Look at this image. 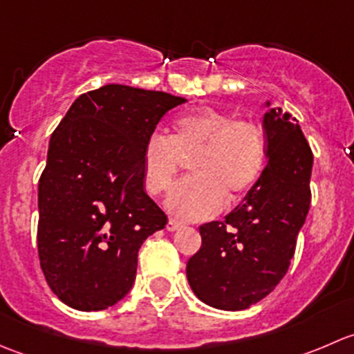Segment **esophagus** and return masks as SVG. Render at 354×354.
I'll return each instance as SVG.
<instances>
[{"label": "esophagus", "instance_id": "esophagus-1", "mask_svg": "<svg viewBox=\"0 0 354 354\" xmlns=\"http://www.w3.org/2000/svg\"><path fill=\"white\" fill-rule=\"evenodd\" d=\"M181 226H183V224H181L180 221H176V219H169V221H167V224H166V230H167V231H171V233H173V231H178V230H180Z\"/></svg>", "mask_w": 354, "mask_h": 354}]
</instances>
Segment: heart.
I'll return each instance as SVG.
<instances>
[{"label": "heart", "instance_id": "obj_1", "mask_svg": "<svg viewBox=\"0 0 354 354\" xmlns=\"http://www.w3.org/2000/svg\"><path fill=\"white\" fill-rule=\"evenodd\" d=\"M166 135L152 133L140 152L145 190L162 195L173 185L183 159L194 176L174 187L166 209L183 221H203L248 194L266 166V140L255 123L233 114L200 108L178 114Z\"/></svg>", "mask_w": 354, "mask_h": 354}]
</instances>
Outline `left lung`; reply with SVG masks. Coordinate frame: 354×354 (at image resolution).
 <instances>
[{
    "label": "left lung",
    "instance_id": "left-lung-1",
    "mask_svg": "<svg viewBox=\"0 0 354 354\" xmlns=\"http://www.w3.org/2000/svg\"><path fill=\"white\" fill-rule=\"evenodd\" d=\"M262 106L266 169L224 221L200 226L202 246L187 263L200 301L227 312L250 308L286 276L312 198L313 154L298 120Z\"/></svg>",
    "mask_w": 354,
    "mask_h": 354
}]
</instances>
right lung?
I'll return each instance as SVG.
<instances>
[{
    "label": "right lung",
    "instance_id": "1",
    "mask_svg": "<svg viewBox=\"0 0 354 354\" xmlns=\"http://www.w3.org/2000/svg\"><path fill=\"white\" fill-rule=\"evenodd\" d=\"M187 99L109 84L82 94L51 135L39 180L37 248L49 288L80 312L130 292L138 250L167 217L145 194L140 152Z\"/></svg>",
    "mask_w": 354,
    "mask_h": 354
}]
</instances>
